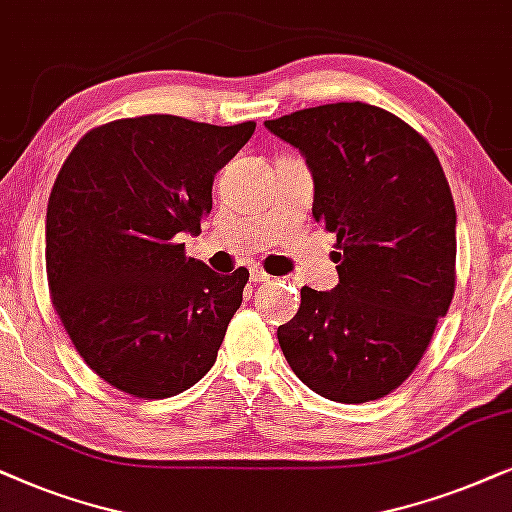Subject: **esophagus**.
<instances>
[{"instance_id":"1","label":"esophagus","mask_w":512,"mask_h":512,"mask_svg":"<svg viewBox=\"0 0 512 512\" xmlns=\"http://www.w3.org/2000/svg\"><path fill=\"white\" fill-rule=\"evenodd\" d=\"M250 278L255 283H267V281H271V276L267 274V271H262V269H252L250 271Z\"/></svg>"}]
</instances>
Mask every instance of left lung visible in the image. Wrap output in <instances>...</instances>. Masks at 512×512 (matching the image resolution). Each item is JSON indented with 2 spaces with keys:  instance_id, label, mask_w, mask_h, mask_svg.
<instances>
[{
  "instance_id": "obj_1",
  "label": "left lung",
  "mask_w": 512,
  "mask_h": 512,
  "mask_svg": "<svg viewBox=\"0 0 512 512\" xmlns=\"http://www.w3.org/2000/svg\"><path fill=\"white\" fill-rule=\"evenodd\" d=\"M313 175L337 234L335 290L302 288L278 327L292 372L335 403L384 398L414 372L454 297L456 210L433 147L386 109L335 102L264 121Z\"/></svg>"
}]
</instances>
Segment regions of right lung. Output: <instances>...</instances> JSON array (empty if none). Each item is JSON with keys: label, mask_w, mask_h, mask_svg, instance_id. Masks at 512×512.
I'll use <instances>...</instances> for the list:
<instances>
[{"label": "right lung", "mask_w": 512, "mask_h": 512, "mask_svg": "<svg viewBox=\"0 0 512 512\" xmlns=\"http://www.w3.org/2000/svg\"><path fill=\"white\" fill-rule=\"evenodd\" d=\"M252 133L255 121L119 119L60 168L46 208L51 299L79 356L119 391L170 398L213 367L250 274H215L180 236L199 234L215 173Z\"/></svg>", "instance_id": "right-lung-1"}]
</instances>
